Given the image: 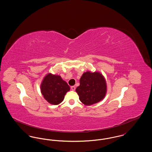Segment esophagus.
Listing matches in <instances>:
<instances>
[{"instance_id": "esophagus-1", "label": "esophagus", "mask_w": 152, "mask_h": 152, "mask_svg": "<svg viewBox=\"0 0 152 152\" xmlns=\"http://www.w3.org/2000/svg\"><path fill=\"white\" fill-rule=\"evenodd\" d=\"M71 89H72V91H75V90L76 89V87H75V86H72V87H71Z\"/></svg>"}]
</instances>
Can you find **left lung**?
Masks as SVG:
<instances>
[{
  "label": "left lung",
  "instance_id": "obj_1",
  "mask_svg": "<svg viewBox=\"0 0 152 152\" xmlns=\"http://www.w3.org/2000/svg\"><path fill=\"white\" fill-rule=\"evenodd\" d=\"M76 91L84 104L92 105L104 98L107 92L105 80L100 73H84Z\"/></svg>",
  "mask_w": 152,
  "mask_h": 152
}]
</instances>
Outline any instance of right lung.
Here are the masks:
<instances>
[{
    "mask_svg": "<svg viewBox=\"0 0 152 152\" xmlns=\"http://www.w3.org/2000/svg\"><path fill=\"white\" fill-rule=\"evenodd\" d=\"M70 87L58 75L48 74L41 84V92L44 99L53 105H58L63 101Z\"/></svg>",
    "mask_w": 152,
    "mask_h": 152,
    "instance_id": "1",
    "label": "right lung"
}]
</instances>
